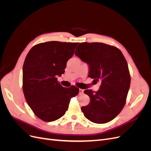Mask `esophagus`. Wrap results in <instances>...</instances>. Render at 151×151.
Wrapping results in <instances>:
<instances>
[{"label": "esophagus", "mask_w": 151, "mask_h": 151, "mask_svg": "<svg viewBox=\"0 0 151 151\" xmlns=\"http://www.w3.org/2000/svg\"><path fill=\"white\" fill-rule=\"evenodd\" d=\"M83 91H84V90L83 89H79V93L80 94H82L83 93Z\"/></svg>", "instance_id": "obj_1"}]
</instances>
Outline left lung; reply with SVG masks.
<instances>
[{"instance_id": "obj_1", "label": "left lung", "mask_w": 151, "mask_h": 151, "mask_svg": "<svg viewBox=\"0 0 151 151\" xmlns=\"http://www.w3.org/2000/svg\"><path fill=\"white\" fill-rule=\"evenodd\" d=\"M75 54L88 64V77L101 81L97 92L84 91L91 100L88 105L81 107L84 115L99 124L111 121L124 107L130 88L126 59L119 49L102 43H81Z\"/></svg>"}]
</instances>
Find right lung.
<instances>
[{"mask_svg": "<svg viewBox=\"0 0 151 151\" xmlns=\"http://www.w3.org/2000/svg\"><path fill=\"white\" fill-rule=\"evenodd\" d=\"M78 44L42 43L32 48L25 58L22 67L24 97L35 115L43 121L53 122L64 115L70 99L79 93V88H63L57 78L64 73Z\"/></svg>", "mask_w": 151, "mask_h": 151, "instance_id": "1", "label": "right lung"}]
</instances>
